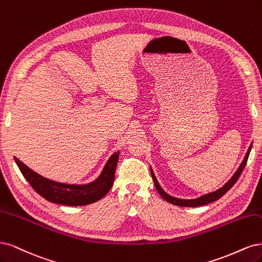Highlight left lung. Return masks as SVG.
I'll return each mask as SVG.
<instances>
[{"instance_id": "left-lung-1", "label": "left lung", "mask_w": 262, "mask_h": 262, "mask_svg": "<svg viewBox=\"0 0 262 262\" xmlns=\"http://www.w3.org/2000/svg\"><path fill=\"white\" fill-rule=\"evenodd\" d=\"M251 147H252V143L249 146L248 150H247V154L246 156H245L243 162L241 163L239 167L237 168V171H236L234 173V175L231 177V180L227 182L225 185H223V187L219 188L217 190L215 191H212V192H209V193H206V195L204 196H200L196 199H181V198H175V197H172L168 195V193H166L162 187L160 186V184L157 180V177L154 173V170L152 167L150 166V171H151V175H152V179H154V182H155V186L157 188V190L159 191L160 195H161V197L166 200L167 202H170V204L172 205H175V206H179V207H200V206H204V205H208L210 204V202H213V201H216L217 199H220L224 193H226L227 191H229L232 187L233 185L237 182V180L239 179V176L244 170V167L246 166V163H247V160H248V157H249V154H250V150H251Z\"/></svg>"}]
</instances>
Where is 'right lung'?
I'll return each instance as SVG.
<instances>
[{
  "label": "right lung",
  "instance_id": "obj_1",
  "mask_svg": "<svg viewBox=\"0 0 262 262\" xmlns=\"http://www.w3.org/2000/svg\"><path fill=\"white\" fill-rule=\"evenodd\" d=\"M119 156L120 151L114 152L108 158L99 177L94 182L82 185L58 183L46 179L32 171L16 157L14 160L31 187L48 201L63 206H86L100 200L111 189Z\"/></svg>",
  "mask_w": 262,
  "mask_h": 262
}]
</instances>
